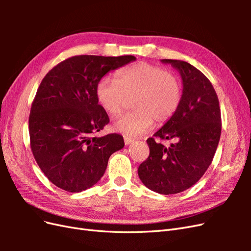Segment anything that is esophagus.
Wrapping results in <instances>:
<instances>
[{"mask_svg":"<svg viewBox=\"0 0 251 251\" xmlns=\"http://www.w3.org/2000/svg\"><path fill=\"white\" fill-rule=\"evenodd\" d=\"M124 140H125V144H126V146H128V144L132 143V142L134 141V139H132V138H130V137H125Z\"/></svg>","mask_w":251,"mask_h":251,"instance_id":"1","label":"esophagus"}]
</instances>
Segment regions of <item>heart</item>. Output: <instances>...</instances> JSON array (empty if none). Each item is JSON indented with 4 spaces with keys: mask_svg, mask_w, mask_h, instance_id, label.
I'll list each match as a JSON object with an SVG mask.
<instances>
[{
    "mask_svg": "<svg viewBox=\"0 0 251 251\" xmlns=\"http://www.w3.org/2000/svg\"><path fill=\"white\" fill-rule=\"evenodd\" d=\"M117 79L103 76L98 80L95 93L101 109L114 116L126 101L133 98L132 112L117 117L112 125L115 132L126 136H138L147 132L155 120L164 124L178 111L182 100L180 79L161 67L137 63L116 73Z\"/></svg>",
    "mask_w": 251,
    "mask_h": 251,
    "instance_id": "obj_1",
    "label": "heart"
}]
</instances>
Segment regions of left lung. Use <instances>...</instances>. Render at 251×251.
I'll return each mask as SVG.
<instances>
[{"instance_id":"1","label":"left lung","mask_w":251,"mask_h":251,"mask_svg":"<svg viewBox=\"0 0 251 251\" xmlns=\"http://www.w3.org/2000/svg\"><path fill=\"white\" fill-rule=\"evenodd\" d=\"M161 62L180 73L183 90L178 111L154 136L176 142L165 148L149 138L150 156L139 165L138 176L151 191L173 195L196 184L208 169L221 136V111L214 87L201 71L183 60Z\"/></svg>"}]
</instances>
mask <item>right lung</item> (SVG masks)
Listing matches in <instances>:
<instances>
[{
  "label": "right lung",
  "mask_w": 251,
  "mask_h": 251,
  "mask_svg": "<svg viewBox=\"0 0 251 251\" xmlns=\"http://www.w3.org/2000/svg\"><path fill=\"white\" fill-rule=\"evenodd\" d=\"M136 59L133 55H77L51 69L37 89L29 116L30 146L49 181L70 193L96 184L124 137L94 134L109 124L96 100L98 80Z\"/></svg>",
  "instance_id": "obj_1"
}]
</instances>
